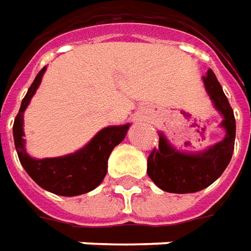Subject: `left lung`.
<instances>
[{
    "instance_id": "left-lung-1",
    "label": "left lung",
    "mask_w": 251,
    "mask_h": 251,
    "mask_svg": "<svg viewBox=\"0 0 251 251\" xmlns=\"http://www.w3.org/2000/svg\"><path fill=\"white\" fill-rule=\"evenodd\" d=\"M202 81L213 107L223 117L220 127L224 129L226 136L206 150L194 152L176 148L159 132V147L148 156L147 173L154 184L166 192L192 194L204 190L223 175L232 158L236 134L232 108L211 70L202 76Z\"/></svg>"
}]
</instances>
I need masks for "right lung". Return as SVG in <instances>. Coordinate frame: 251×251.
<instances>
[{
  "label": "right lung",
  "mask_w": 251,
  "mask_h": 251,
  "mask_svg": "<svg viewBox=\"0 0 251 251\" xmlns=\"http://www.w3.org/2000/svg\"><path fill=\"white\" fill-rule=\"evenodd\" d=\"M47 71L44 67L28 88L13 124V140L19 161L27 175L41 188L60 197H78L100 185L107 175L108 158L114 148L125 139L130 124L107 126L95 134L88 144L75 152L54 158H32L25 150V111L41 85Z\"/></svg>",
  "instance_id": "1"
}]
</instances>
